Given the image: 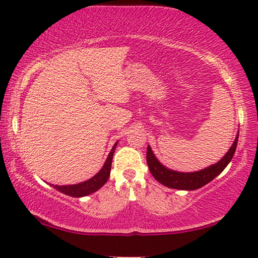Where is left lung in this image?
Returning <instances> with one entry per match:
<instances>
[{
    "label": "left lung",
    "instance_id": "left-lung-1",
    "mask_svg": "<svg viewBox=\"0 0 258 258\" xmlns=\"http://www.w3.org/2000/svg\"><path fill=\"white\" fill-rule=\"evenodd\" d=\"M237 139H239V134H237L235 140H234L232 147L229 148L227 154L222 157V159L212 166L207 167L203 170L195 171V172H179L171 170L163 166L162 163L159 162L154 153L152 152V148L147 147V164L149 168V171L152 172L157 182H160L163 185L171 189H178V190H197L199 187L206 185L210 183L213 178L217 177L219 174L224 171V169L228 166L230 160L233 159L234 153H235L236 146H237Z\"/></svg>",
    "mask_w": 258,
    "mask_h": 258
}]
</instances>
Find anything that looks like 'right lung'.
Wrapping results in <instances>:
<instances>
[{
	"instance_id": "1",
	"label": "right lung",
	"mask_w": 258,
	"mask_h": 258,
	"mask_svg": "<svg viewBox=\"0 0 258 258\" xmlns=\"http://www.w3.org/2000/svg\"><path fill=\"white\" fill-rule=\"evenodd\" d=\"M118 142L113 145L112 149L107 155V159L105 161L104 166L99 170L97 174H96L94 177H91L90 179L86 180V182L79 183V184H73V185H54L52 184L51 186L54 187L57 191H60L61 194H64L67 196H71V197H84V196H88L90 194H94L95 191H97L98 189L104 185L106 183V180L110 177V171H111V163H112V159H113V153L114 149H116Z\"/></svg>"
}]
</instances>
